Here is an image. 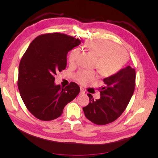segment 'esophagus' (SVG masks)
Masks as SVG:
<instances>
[{
	"label": "esophagus",
	"instance_id": "1",
	"mask_svg": "<svg viewBox=\"0 0 158 158\" xmlns=\"http://www.w3.org/2000/svg\"><path fill=\"white\" fill-rule=\"evenodd\" d=\"M80 94H85V90L82 86L80 87Z\"/></svg>",
	"mask_w": 158,
	"mask_h": 158
}]
</instances>
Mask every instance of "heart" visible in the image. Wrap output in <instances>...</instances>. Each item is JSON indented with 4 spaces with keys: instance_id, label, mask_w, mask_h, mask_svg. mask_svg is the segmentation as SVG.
I'll list each match as a JSON object with an SVG mask.
<instances>
[{
    "instance_id": "1",
    "label": "heart",
    "mask_w": 158,
    "mask_h": 158,
    "mask_svg": "<svg viewBox=\"0 0 158 158\" xmlns=\"http://www.w3.org/2000/svg\"><path fill=\"white\" fill-rule=\"evenodd\" d=\"M85 47L97 56L95 68L104 76H111L120 71L128 59V52L123 47L113 41L103 39H93L85 42ZM80 49L72 50L69 55L70 65L76 66L78 63ZM75 80L82 85H87L98 78L95 71L81 70L75 75Z\"/></svg>"
}]
</instances>
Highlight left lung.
Returning <instances> with one entry per match:
<instances>
[{
	"label": "left lung",
	"instance_id": "left-lung-1",
	"mask_svg": "<svg viewBox=\"0 0 158 158\" xmlns=\"http://www.w3.org/2000/svg\"><path fill=\"white\" fill-rule=\"evenodd\" d=\"M103 82L105 85L98 89L100 99L95 100L88 94L89 103L83 107L85 117L99 125L117 120L126 109L135 88V69L128 66Z\"/></svg>",
	"mask_w": 158,
	"mask_h": 158
}]
</instances>
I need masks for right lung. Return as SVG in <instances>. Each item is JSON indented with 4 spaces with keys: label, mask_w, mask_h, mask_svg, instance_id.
Masks as SVG:
<instances>
[{
    "label": "right lung",
    "mask_w": 158,
    "mask_h": 158,
    "mask_svg": "<svg viewBox=\"0 0 158 158\" xmlns=\"http://www.w3.org/2000/svg\"><path fill=\"white\" fill-rule=\"evenodd\" d=\"M80 44L64 33H45L35 37L22 56L18 87L27 110L37 118L48 121L59 117L80 93L75 82L61 88L54 82L56 73L66 69L69 51Z\"/></svg>",
    "instance_id": "obj_1"
}]
</instances>
